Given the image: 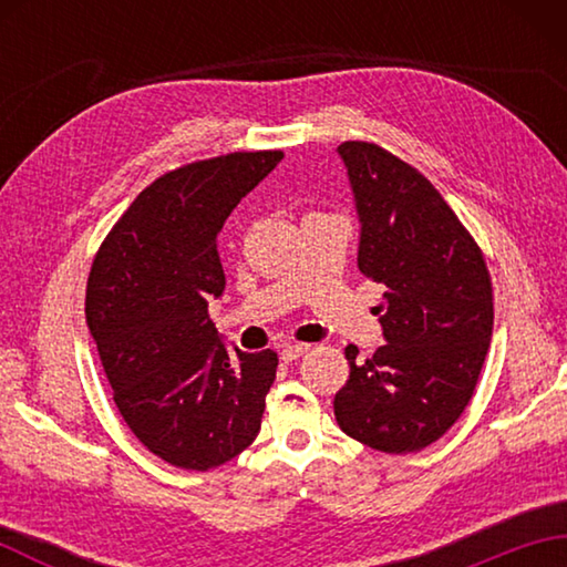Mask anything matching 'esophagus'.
Wrapping results in <instances>:
<instances>
[{
  "mask_svg": "<svg viewBox=\"0 0 567 567\" xmlns=\"http://www.w3.org/2000/svg\"><path fill=\"white\" fill-rule=\"evenodd\" d=\"M307 351H309V348H307L305 343H290V346H285V348H282V351H280V358L285 360V363H292V360L302 358Z\"/></svg>",
  "mask_w": 567,
  "mask_h": 567,
  "instance_id": "esophagus-1",
  "label": "esophagus"
}]
</instances>
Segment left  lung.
Returning <instances> with one entry per match:
<instances>
[{"label": "left lung", "mask_w": 567, "mask_h": 567, "mask_svg": "<svg viewBox=\"0 0 567 567\" xmlns=\"http://www.w3.org/2000/svg\"><path fill=\"white\" fill-rule=\"evenodd\" d=\"M360 221L358 268L384 287L382 339L336 392L348 436L382 453H414L463 414L492 339L483 252L429 179L375 143L339 148Z\"/></svg>", "instance_id": "obj_1"}]
</instances>
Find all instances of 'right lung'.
Returning a JSON list of instances; mask_svg holds the SVG:
<instances>
[{"label":"right lung","instance_id":"add662e5","mask_svg":"<svg viewBox=\"0 0 567 567\" xmlns=\"http://www.w3.org/2000/svg\"><path fill=\"white\" fill-rule=\"evenodd\" d=\"M280 151L179 167L134 199L94 258L84 315L128 429L185 470L224 465L256 441L277 353L228 351L207 315L226 277L216 238Z\"/></svg>","mask_w":567,"mask_h":567}]
</instances>
